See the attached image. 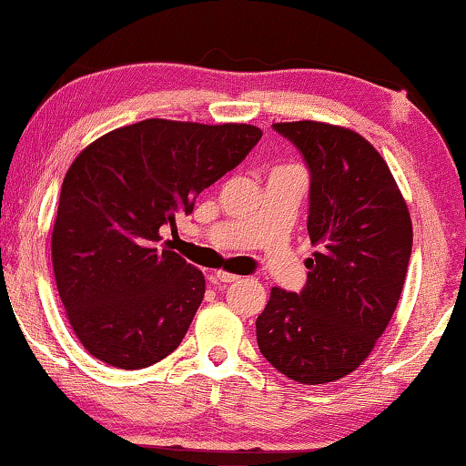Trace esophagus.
Returning <instances> with one entry per match:
<instances>
[{"label":"esophagus","instance_id":"esophagus-1","mask_svg":"<svg viewBox=\"0 0 466 466\" xmlns=\"http://www.w3.org/2000/svg\"><path fill=\"white\" fill-rule=\"evenodd\" d=\"M241 278H238V275H233V273H227V271H217L212 275V281L217 283V286H227V283H235V281H239Z\"/></svg>","mask_w":466,"mask_h":466}]
</instances>
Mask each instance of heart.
Here are the masks:
<instances>
[{"label": "heart", "instance_id": "obj_1", "mask_svg": "<svg viewBox=\"0 0 466 466\" xmlns=\"http://www.w3.org/2000/svg\"><path fill=\"white\" fill-rule=\"evenodd\" d=\"M273 170H292L289 166H279V167H273Z\"/></svg>", "mask_w": 466, "mask_h": 466}]
</instances>
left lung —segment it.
I'll list each match as a JSON object with an SVG mask.
<instances>
[{
  "label": "left lung",
  "instance_id": "8db88e82",
  "mask_svg": "<svg viewBox=\"0 0 466 466\" xmlns=\"http://www.w3.org/2000/svg\"><path fill=\"white\" fill-rule=\"evenodd\" d=\"M311 172L307 231L319 249L300 294L273 288L256 319L260 353L300 384L355 372L400 302L412 220L387 161L360 134L321 121L273 124Z\"/></svg>",
  "mask_w": 466,
  "mask_h": 466
}]
</instances>
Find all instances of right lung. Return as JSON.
<instances>
[{
    "label": "right lung",
    "mask_w": 466,
    "mask_h": 466,
    "mask_svg": "<svg viewBox=\"0 0 466 466\" xmlns=\"http://www.w3.org/2000/svg\"><path fill=\"white\" fill-rule=\"evenodd\" d=\"M262 137L249 124L145 119L77 155L52 231L56 288L90 355L149 368L185 339L206 292L199 268L164 248L161 228L239 166Z\"/></svg>",
    "instance_id": "right-lung-1"
}]
</instances>
